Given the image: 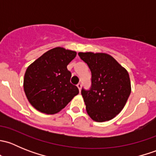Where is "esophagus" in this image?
I'll return each mask as SVG.
<instances>
[{
	"mask_svg": "<svg viewBox=\"0 0 156 156\" xmlns=\"http://www.w3.org/2000/svg\"><path fill=\"white\" fill-rule=\"evenodd\" d=\"M77 87H78V90H79V91H81V83H78V84H77Z\"/></svg>",
	"mask_w": 156,
	"mask_h": 156,
	"instance_id": "34e87169",
	"label": "esophagus"
}]
</instances>
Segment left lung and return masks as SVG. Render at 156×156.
I'll list each match as a JSON object with an SVG mask.
<instances>
[{"label":"left lung","mask_w":156,"mask_h":156,"mask_svg":"<svg viewBox=\"0 0 156 156\" xmlns=\"http://www.w3.org/2000/svg\"><path fill=\"white\" fill-rule=\"evenodd\" d=\"M91 72V85L82 87L81 95L90 117L97 122L115 117L126 104L130 94L128 72L106 53H79Z\"/></svg>","instance_id":"obj_1"}]
</instances>
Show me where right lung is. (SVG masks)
<instances>
[{
  "label": "right lung",
  "instance_id": "obj_1",
  "mask_svg": "<svg viewBox=\"0 0 156 156\" xmlns=\"http://www.w3.org/2000/svg\"><path fill=\"white\" fill-rule=\"evenodd\" d=\"M76 52L56 48L48 50L26 69L24 91L29 103L38 111L54 114L60 111L79 93L70 82L67 66Z\"/></svg>",
  "mask_w": 156,
  "mask_h": 156
}]
</instances>
